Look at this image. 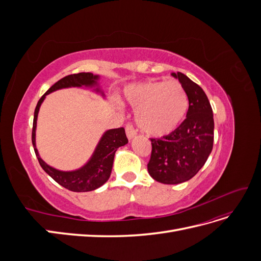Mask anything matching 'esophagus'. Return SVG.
<instances>
[{
    "label": "esophagus",
    "mask_w": 261,
    "mask_h": 261,
    "mask_svg": "<svg viewBox=\"0 0 261 261\" xmlns=\"http://www.w3.org/2000/svg\"><path fill=\"white\" fill-rule=\"evenodd\" d=\"M135 135H136V130L133 127V125L130 124L126 125V136H127V138L130 140L135 137Z\"/></svg>",
    "instance_id": "1"
}]
</instances>
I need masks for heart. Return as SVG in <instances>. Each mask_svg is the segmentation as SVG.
<instances>
[{"label": "heart", "mask_w": 261, "mask_h": 261, "mask_svg": "<svg viewBox=\"0 0 261 261\" xmlns=\"http://www.w3.org/2000/svg\"><path fill=\"white\" fill-rule=\"evenodd\" d=\"M123 99L136 110L139 127L150 136L160 137L172 133L188 111V97L177 81L143 82L124 89Z\"/></svg>", "instance_id": "1"}]
</instances>
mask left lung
<instances>
[{"mask_svg":"<svg viewBox=\"0 0 261 261\" xmlns=\"http://www.w3.org/2000/svg\"><path fill=\"white\" fill-rule=\"evenodd\" d=\"M172 76L183 85L188 97L186 118L176 129L151 138L150 176L162 184H179L194 177L206 163L213 147V114L206 93L196 83L177 72Z\"/></svg>","mask_w":261,"mask_h":261,"instance_id":"1","label":"left lung"}]
</instances>
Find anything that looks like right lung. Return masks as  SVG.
Instances as JSON below:
<instances>
[{"mask_svg": "<svg viewBox=\"0 0 261 261\" xmlns=\"http://www.w3.org/2000/svg\"><path fill=\"white\" fill-rule=\"evenodd\" d=\"M98 81L99 75H93L92 73H78L63 77L62 80L55 83L51 88L43 94L40 100L38 101L35 110L31 140H33V145L36 155L38 158V161L40 163L41 168L48 173L57 183L72 192L81 193L94 191V189H97L103 185L109 179L110 175H111L116 150L128 143V139L126 137L125 134V129L123 127H120L107 130L103 135H102L89 161L85 165H83L81 169H77L75 171H60L50 167L49 164H46L41 159V156L39 155L36 147L37 117L39 113V109H40L46 94H49L55 90L70 88V87H89V88H94L93 90L96 92H99L102 96H105L103 92L99 88Z\"/></svg>", "mask_w": 261, "mask_h": 261, "instance_id": "add662e5", "label": "right lung"}]
</instances>
